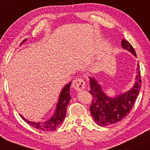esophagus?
Returning a JSON list of instances; mask_svg holds the SVG:
<instances>
[{"label":"esophagus","instance_id":"34e87169","mask_svg":"<svg viewBox=\"0 0 150 150\" xmlns=\"http://www.w3.org/2000/svg\"><path fill=\"white\" fill-rule=\"evenodd\" d=\"M86 86V82L82 78H77L73 82V88L77 91L83 90Z\"/></svg>","mask_w":150,"mask_h":150}]
</instances>
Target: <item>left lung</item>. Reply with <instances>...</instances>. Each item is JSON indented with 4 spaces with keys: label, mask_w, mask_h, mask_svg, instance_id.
<instances>
[{
    "label": "left lung",
    "mask_w": 150,
    "mask_h": 150,
    "mask_svg": "<svg viewBox=\"0 0 150 150\" xmlns=\"http://www.w3.org/2000/svg\"><path fill=\"white\" fill-rule=\"evenodd\" d=\"M122 46L137 56L134 48L129 42L122 39ZM136 81L129 91L117 95L116 97L109 98L102 91V88L95 79L90 77V93L92 95V103L90 111L94 121L100 126H111L124 119L129 114L133 107L136 99L140 92L141 79L139 65Z\"/></svg>",
    "instance_id": "8db88e82"
}]
</instances>
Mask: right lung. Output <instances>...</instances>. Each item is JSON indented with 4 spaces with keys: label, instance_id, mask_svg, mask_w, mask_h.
I'll use <instances>...</instances> for the list:
<instances>
[{
    "label": "right lung",
    "instance_id": "obj_1",
    "mask_svg": "<svg viewBox=\"0 0 150 150\" xmlns=\"http://www.w3.org/2000/svg\"><path fill=\"white\" fill-rule=\"evenodd\" d=\"M25 41H26V39L24 40L21 43H24ZM71 83V82H69L62 90V92H60V96H59L58 98V102L56 106V111H55L53 116L50 119L43 122H34L26 120L22 115H20V117L29 125L41 130H43V131H54V130L57 129V128L59 127V126L62 124V122L64 121V118L66 117L67 108L71 98L70 94Z\"/></svg>",
    "mask_w": 150,
    "mask_h": 150
}]
</instances>
